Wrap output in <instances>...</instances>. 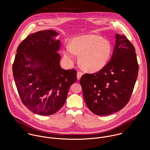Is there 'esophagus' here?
Masks as SVG:
<instances>
[{
  "mask_svg": "<svg viewBox=\"0 0 150 150\" xmlns=\"http://www.w3.org/2000/svg\"><path fill=\"white\" fill-rule=\"evenodd\" d=\"M83 76V73L80 72V71H78L77 73V80H80V79H81V76Z\"/></svg>",
  "mask_w": 150,
  "mask_h": 150,
  "instance_id": "obj_1",
  "label": "esophagus"
}]
</instances>
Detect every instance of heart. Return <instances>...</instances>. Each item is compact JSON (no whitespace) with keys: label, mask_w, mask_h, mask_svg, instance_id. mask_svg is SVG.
Wrapping results in <instances>:
<instances>
[{"label":"heart","mask_w":150,"mask_h":150,"mask_svg":"<svg viewBox=\"0 0 150 150\" xmlns=\"http://www.w3.org/2000/svg\"><path fill=\"white\" fill-rule=\"evenodd\" d=\"M112 52L111 43L95 35H85L74 38L71 46L66 47L64 55L68 59L79 54V62L87 71L97 72L107 64Z\"/></svg>","instance_id":"heart-1"}]
</instances>
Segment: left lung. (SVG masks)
I'll return each instance as SVG.
<instances>
[{
	"mask_svg": "<svg viewBox=\"0 0 150 150\" xmlns=\"http://www.w3.org/2000/svg\"><path fill=\"white\" fill-rule=\"evenodd\" d=\"M115 45L107 64L80 79L86 106L105 116L120 111L128 103L139 71L135 48L124 35L115 34Z\"/></svg>",
	"mask_w": 150,
	"mask_h": 150,
	"instance_id": "obj_1",
	"label": "left lung"
}]
</instances>
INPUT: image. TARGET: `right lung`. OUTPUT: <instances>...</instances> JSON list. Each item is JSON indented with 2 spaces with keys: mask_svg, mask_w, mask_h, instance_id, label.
Segmentation results:
<instances>
[{
  "mask_svg": "<svg viewBox=\"0 0 150 150\" xmlns=\"http://www.w3.org/2000/svg\"><path fill=\"white\" fill-rule=\"evenodd\" d=\"M59 33L42 30L19 45L13 64L14 81L23 105L33 113L52 115L64 106L70 86L77 80L74 69L60 66Z\"/></svg>",
  "mask_w": 150,
  "mask_h": 150,
  "instance_id": "add662e5",
  "label": "right lung"
}]
</instances>
